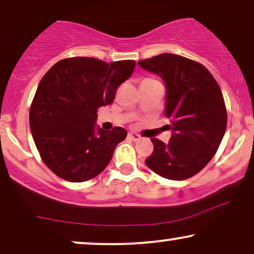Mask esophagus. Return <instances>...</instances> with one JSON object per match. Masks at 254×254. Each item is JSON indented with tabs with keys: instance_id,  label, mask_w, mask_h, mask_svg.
Wrapping results in <instances>:
<instances>
[{
	"instance_id": "34e87169",
	"label": "esophagus",
	"mask_w": 254,
	"mask_h": 254,
	"mask_svg": "<svg viewBox=\"0 0 254 254\" xmlns=\"http://www.w3.org/2000/svg\"><path fill=\"white\" fill-rule=\"evenodd\" d=\"M128 137H129L130 140H133V141H137V140H140V138H141L140 135L134 133V131H130V133H128Z\"/></svg>"
}]
</instances>
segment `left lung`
I'll list each match as a JSON object with an SVG mask.
<instances>
[{
    "instance_id": "8db88e82",
    "label": "left lung",
    "mask_w": 254,
    "mask_h": 254,
    "mask_svg": "<svg viewBox=\"0 0 254 254\" xmlns=\"http://www.w3.org/2000/svg\"><path fill=\"white\" fill-rule=\"evenodd\" d=\"M165 83V116L171 120L169 143L151 138L145 164L163 178L184 180L200 172L216 154L227 128L223 95L199 62L163 53L138 62Z\"/></svg>"
}]
</instances>
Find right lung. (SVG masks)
I'll list each match as a JSON object with an SVG mask.
<instances>
[{
    "label": "right lung",
    "mask_w": 254,
    "mask_h": 254,
    "mask_svg": "<svg viewBox=\"0 0 254 254\" xmlns=\"http://www.w3.org/2000/svg\"><path fill=\"white\" fill-rule=\"evenodd\" d=\"M134 68V60L106 64L95 58H69L41 78L31 104L30 128L41 159L58 177L86 182L111 162L127 131L97 126V110L113 103L118 86Z\"/></svg>",
    "instance_id": "add662e5"
}]
</instances>
